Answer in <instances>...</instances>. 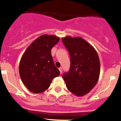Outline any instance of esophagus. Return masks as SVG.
Wrapping results in <instances>:
<instances>
[{"instance_id":"esophagus-1","label":"esophagus","mask_w":121,"mask_h":121,"mask_svg":"<svg viewBox=\"0 0 121 121\" xmlns=\"http://www.w3.org/2000/svg\"><path fill=\"white\" fill-rule=\"evenodd\" d=\"M59 71H60V74H62V68H59Z\"/></svg>"}]
</instances>
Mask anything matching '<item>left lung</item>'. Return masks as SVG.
Instances as JSON below:
<instances>
[{
    "label": "left lung",
    "mask_w": 121,
    "mask_h": 121,
    "mask_svg": "<svg viewBox=\"0 0 121 121\" xmlns=\"http://www.w3.org/2000/svg\"><path fill=\"white\" fill-rule=\"evenodd\" d=\"M62 40L71 60L70 70L62 77L68 90L77 96H83L94 88L99 79V56L93 47L82 37L68 36Z\"/></svg>",
    "instance_id": "8db88e82"
}]
</instances>
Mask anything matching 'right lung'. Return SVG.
Listing matches in <instances>:
<instances>
[{"mask_svg":"<svg viewBox=\"0 0 121 121\" xmlns=\"http://www.w3.org/2000/svg\"><path fill=\"white\" fill-rule=\"evenodd\" d=\"M59 41L54 35H44L29 45L21 57L19 74L22 82L34 93H40L48 88L52 80L60 75L54 65L51 50Z\"/></svg>","mask_w":121,"mask_h":121,"instance_id":"add662e5","label":"right lung"}]
</instances>
